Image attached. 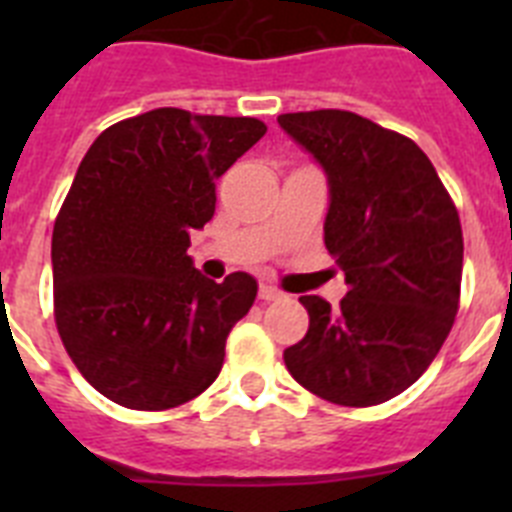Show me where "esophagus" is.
Listing matches in <instances>:
<instances>
[{"label": "esophagus", "instance_id": "1", "mask_svg": "<svg viewBox=\"0 0 512 512\" xmlns=\"http://www.w3.org/2000/svg\"><path fill=\"white\" fill-rule=\"evenodd\" d=\"M259 297H261V300H264V302H271V300H279V297H282V292H279L277 287H271V284H261Z\"/></svg>", "mask_w": 512, "mask_h": 512}]
</instances>
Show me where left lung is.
<instances>
[{"label": "left lung", "mask_w": 512, "mask_h": 512, "mask_svg": "<svg viewBox=\"0 0 512 512\" xmlns=\"http://www.w3.org/2000/svg\"><path fill=\"white\" fill-rule=\"evenodd\" d=\"M279 128L328 179L325 248L346 274L338 310L300 302L305 338L284 364L312 395L369 408L405 392L436 359L459 310V212L413 140L343 110L289 112Z\"/></svg>", "instance_id": "left-lung-1"}]
</instances>
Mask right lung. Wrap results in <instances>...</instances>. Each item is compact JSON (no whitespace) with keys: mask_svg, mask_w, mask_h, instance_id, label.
<instances>
[{"mask_svg":"<svg viewBox=\"0 0 512 512\" xmlns=\"http://www.w3.org/2000/svg\"><path fill=\"white\" fill-rule=\"evenodd\" d=\"M266 133L256 117L158 107L104 130L81 158L51 243L61 341L84 379L133 410L202 395L259 284L212 282L187 256L215 182Z\"/></svg>","mask_w":512,"mask_h":512,"instance_id":"right-lung-1","label":"right lung"}]
</instances>
